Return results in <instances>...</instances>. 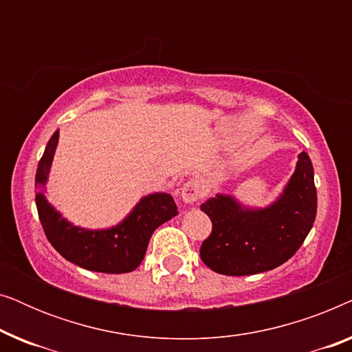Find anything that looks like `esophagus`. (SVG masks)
<instances>
[{
  "instance_id": "esophagus-1",
  "label": "esophagus",
  "mask_w": 352,
  "mask_h": 352,
  "mask_svg": "<svg viewBox=\"0 0 352 352\" xmlns=\"http://www.w3.org/2000/svg\"><path fill=\"white\" fill-rule=\"evenodd\" d=\"M201 197V187L197 181L190 179L181 187V199L187 205H194Z\"/></svg>"
}]
</instances>
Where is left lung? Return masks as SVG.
Segmentation results:
<instances>
[{"instance_id": "8db88e82", "label": "left lung", "mask_w": 352, "mask_h": 352, "mask_svg": "<svg viewBox=\"0 0 352 352\" xmlns=\"http://www.w3.org/2000/svg\"><path fill=\"white\" fill-rule=\"evenodd\" d=\"M213 230L201 243L200 258L224 276H250L271 271L288 261L314 224L317 192L314 168L306 152L277 199L252 206L235 195L216 194L200 205Z\"/></svg>"}]
</instances>
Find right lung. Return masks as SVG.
Listing matches in <instances>:
<instances>
[{
	"label": "right lung",
	"mask_w": 352,
	"mask_h": 352,
	"mask_svg": "<svg viewBox=\"0 0 352 352\" xmlns=\"http://www.w3.org/2000/svg\"><path fill=\"white\" fill-rule=\"evenodd\" d=\"M57 144L59 129L46 144L35 176L36 210L47 240L67 261L88 271L105 274L134 271L142 263L153 230L177 214L173 197L166 192L141 197L133 210L112 228L88 229L75 226L45 195Z\"/></svg>",
	"instance_id": "1"
}]
</instances>
